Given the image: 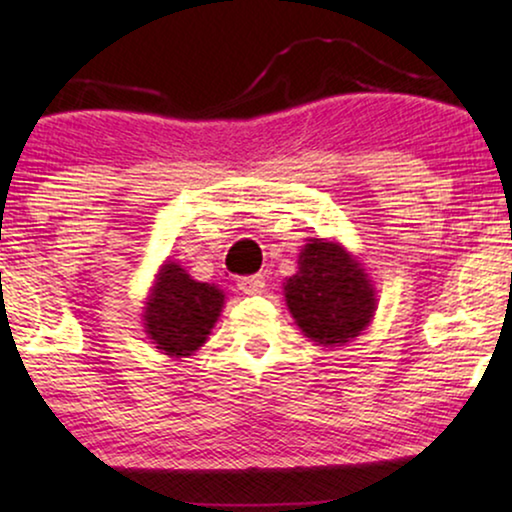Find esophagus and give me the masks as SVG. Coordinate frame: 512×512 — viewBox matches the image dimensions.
I'll return each mask as SVG.
<instances>
[{
    "instance_id": "1",
    "label": "esophagus",
    "mask_w": 512,
    "mask_h": 512,
    "mask_svg": "<svg viewBox=\"0 0 512 512\" xmlns=\"http://www.w3.org/2000/svg\"><path fill=\"white\" fill-rule=\"evenodd\" d=\"M238 289L243 293H248V296H255V293H262L264 291V279L260 274L255 276H240L238 279Z\"/></svg>"
}]
</instances>
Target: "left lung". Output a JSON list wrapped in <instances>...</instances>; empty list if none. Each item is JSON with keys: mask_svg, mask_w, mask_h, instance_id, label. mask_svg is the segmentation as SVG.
Masks as SVG:
<instances>
[{"mask_svg": "<svg viewBox=\"0 0 512 512\" xmlns=\"http://www.w3.org/2000/svg\"><path fill=\"white\" fill-rule=\"evenodd\" d=\"M284 298L298 330L325 349L354 342L378 310L363 262L334 238H308L296 274L284 281Z\"/></svg>", "mask_w": 512, "mask_h": 512, "instance_id": "8db88e82", "label": "left lung"}]
</instances>
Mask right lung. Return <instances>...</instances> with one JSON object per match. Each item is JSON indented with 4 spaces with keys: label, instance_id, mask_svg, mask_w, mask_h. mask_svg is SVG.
Returning a JSON list of instances; mask_svg holds the SVG:
<instances>
[{
    "label": "right lung",
    "instance_id": "1",
    "mask_svg": "<svg viewBox=\"0 0 512 512\" xmlns=\"http://www.w3.org/2000/svg\"><path fill=\"white\" fill-rule=\"evenodd\" d=\"M223 303L226 293L219 286L192 279L178 262L166 260L144 301L146 337L170 358L192 356L207 344Z\"/></svg>",
    "mask_w": 512,
    "mask_h": 512
}]
</instances>
